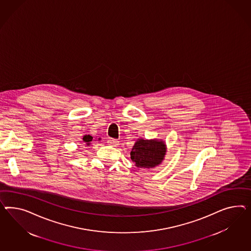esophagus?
I'll return each instance as SVG.
<instances>
[{
    "instance_id": "1",
    "label": "esophagus",
    "mask_w": 251,
    "mask_h": 251,
    "mask_svg": "<svg viewBox=\"0 0 251 251\" xmlns=\"http://www.w3.org/2000/svg\"><path fill=\"white\" fill-rule=\"evenodd\" d=\"M108 143L111 146H117L119 144V142H118V140H115V139H108Z\"/></svg>"
}]
</instances>
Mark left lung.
I'll list each match as a JSON object with an SVG mask.
<instances>
[{
    "label": "left lung",
    "mask_w": 251,
    "mask_h": 251,
    "mask_svg": "<svg viewBox=\"0 0 251 251\" xmlns=\"http://www.w3.org/2000/svg\"><path fill=\"white\" fill-rule=\"evenodd\" d=\"M166 153L163 141L138 139L130 151V159L137 167L153 168L161 164Z\"/></svg>",
    "instance_id": "1"
}]
</instances>
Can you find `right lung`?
Returning a JSON list of instances; mask_svg holds the SVG:
<instances>
[{
	"label": "right lung",
	"instance_id": "right-lung-1",
	"mask_svg": "<svg viewBox=\"0 0 251 251\" xmlns=\"http://www.w3.org/2000/svg\"><path fill=\"white\" fill-rule=\"evenodd\" d=\"M99 140H100V139H99ZM83 141L87 143V145H89L90 142L92 141V137L89 135H85L83 137Z\"/></svg>",
	"mask_w": 251,
	"mask_h": 251
}]
</instances>
